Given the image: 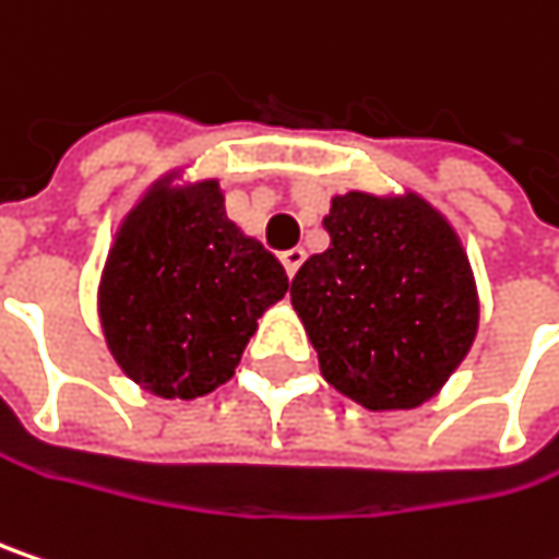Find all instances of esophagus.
Here are the masks:
<instances>
[{"label": "esophagus", "mask_w": 559, "mask_h": 559, "mask_svg": "<svg viewBox=\"0 0 559 559\" xmlns=\"http://www.w3.org/2000/svg\"><path fill=\"white\" fill-rule=\"evenodd\" d=\"M304 259H307V252L297 246V249H287V252H281V265H284V272H287V278H294L297 275V269L304 265Z\"/></svg>", "instance_id": "obj_1"}]
</instances>
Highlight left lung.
<instances>
[{"label": "left lung", "mask_w": 559, "mask_h": 559, "mask_svg": "<svg viewBox=\"0 0 559 559\" xmlns=\"http://www.w3.org/2000/svg\"><path fill=\"white\" fill-rule=\"evenodd\" d=\"M330 249L290 281L323 378L365 409H416L474 345L477 284L454 227L426 198L348 191L323 217Z\"/></svg>", "instance_id": "8db88e82"}]
</instances>
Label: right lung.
<instances>
[{"instance_id":"obj_1","label":"right lung","mask_w":559,"mask_h":559,"mask_svg":"<svg viewBox=\"0 0 559 559\" xmlns=\"http://www.w3.org/2000/svg\"><path fill=\"white\" fill-rule=\"evenodd\" d=\"M287 294L281 262L224 211L217 178H159L124 217L98 284L108 352L163 400L227 383L259 317Z\"/></svg>"}]
</instances>
